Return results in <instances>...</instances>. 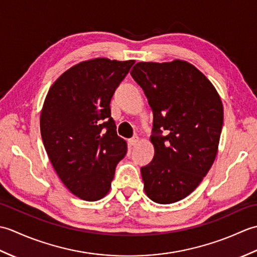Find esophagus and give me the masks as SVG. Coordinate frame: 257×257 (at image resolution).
<instances>
[{
    "label": "esophagus",
    "mask_w": 257,
    "mask_h": 257,
    "mask_svg": "<svg viewBox=\"0 0 257 257\" xmlns=\"http://www.w3.org/2000/svg\"><path fill=\"white\" fill-rule=\"evenodd\" d=\"M139 143H140V138H139V137H135V138H133V139H129V140H128V144H129L130 146H133V147L137 146Z\"/></svg>",
    "instance_id": "1"
}]
</instances>
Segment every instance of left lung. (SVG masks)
I'll return each mask as SVG.
<instances>
[{
	"mask_svg": "<svg viewBox=\"0 0 257 257\" xmlns=\"http://www.w3.org/2000/svg\"><path fill=\"white\" fill-rule=\"evenodd\" d=\"M130 74L154 111L155 157L141 168L145 192L156 203H174L193 192L215 160L221 97L203 73L181 59L139 62Z\"/></svg>",
	"mask_w": 257,
	"mask_h": 257,
	"instance_id": "left-lung-1",
	"label": "left lung"
}]
</instances>
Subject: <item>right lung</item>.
Masks as SVG:
<instances>
[{"label": "right lung", "instance_id": "right-lung-1", "mask_svg": "<svg viewBox=\"0 0 257 257\" xmlns=\"http://www.w3.org/2000/svg\"><path fill=\"white\" fill-rule=\"evenodd\" d=\"M134 64L105 57L80 62L54 81L43 103L47 156L65 187L81 200L97 201L109 192L117 163L127 154L109 106Z\"/></svg>", "mask_w": 257, "mask_h": 257}]
</instances>
